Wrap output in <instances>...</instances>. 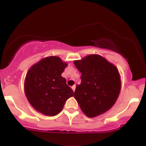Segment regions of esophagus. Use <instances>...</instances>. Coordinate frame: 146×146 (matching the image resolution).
<instances>
[{
    "mask_svg": "<svg viewBox=\"0 0 146 146\" xmlns=\"http://www.w3.org/2000/svg\"><path fill=\"white\" fill-rule=\"evenodd\" d=\"M71 88H72V90H73V92H75V90H76V85H73Z\"/></svg>",
    "mask_w": 146,
    "mask_h": 146,
    "instance_id": "34e87169",
    "label": "esophagus"
}]
</instances>
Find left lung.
Returning <instances> with one entry per match:
<instances>
[{"label":"left lung","instance_id":"obj_1","mask_svg":"<svg viewBox=\"0 0 146 146\" xmlns=\"http://www.w3.org/2000/svg\"><path fill=\"white\" fill-rule=\"evenodd\" d=\"M82 73L74 98L88 117L105 113L114 106L121 89L117 67L98 54H90L73 62Z\"/></svg>","mask_w":146,"mask_h":146}]
</instances>
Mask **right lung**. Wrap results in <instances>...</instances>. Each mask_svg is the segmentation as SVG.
Listing matches in <instances>:
<instances>
[{"label":"right lung","instance_id":"1","mask_svg":"<svg viewBox=\"0 0 146 146\" xmlns=\"http://www.w3.org/2000/svg\"><path fill=\"white\" fill-rule=\"evenodd\" d=\"M68 66L56 56H50L33 64L26 73L24 92L28 101L38 112L55 116L66 101L74 95L62 73Z\"/></svg>","mask_w":146,"mask_h":146}]
</instances>
